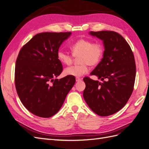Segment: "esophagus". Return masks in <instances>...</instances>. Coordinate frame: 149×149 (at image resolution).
<instances>
[{
  "label": "esophagus",
  "mask_w": 149,
  "mask_h": 149,
  "mask_svg": "<svg viewBox=\"0 0 149 149\" xmlns=\"http://www.w3.org/2000/svg\"><path fill=\"white\" fill-rule=\"evenodd\" d=\"M76 82H78V81H81V79L79 78H76Z\"/></svg>",
  "instance_id": "34e87169"
}]
</instances>
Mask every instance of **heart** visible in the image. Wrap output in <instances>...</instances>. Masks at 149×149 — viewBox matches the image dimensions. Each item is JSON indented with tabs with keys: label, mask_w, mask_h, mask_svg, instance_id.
Wrapping results in <instances>:
<instances>
[{
	"label": "heart",
	"mask_w": 149,
	"mask_h": 149,
	"mask_svg": "<svg viewBox=\"0 0 149 149\" xmlns=\"http://www.w3.org/2000/svg\"><path fill=\"white\" fill-rule=\"evenodd\" d=\"M72 55L61 49H58L56 55L58 61L65 65H70L73 61V58L78 57L80 64L68 67L65 70L66 75L80 77L87 73L88 66H94L101 62L104 55V48L101 44L93 43L91 40L79 39L70 47Z\"/></svg>",
	"instance_id": "heart-1"
}]
</instances>
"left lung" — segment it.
Masks as SVG:
<instances>
[{"label": "left lung", "instance_id": "left-lung-1", "mask_svg": "<svg viewBox=\"0 0 149 149\" xmlns=\"http://www.w3.org/2000/svg\"><path fill=\"white\" fill-rule=\"evenodd\" d=\"M89 34L102 40L104 46L103 58L91 73L102 82L84 78L83 97L96 114L110 116L120 110L132 93L136 74L134 54L126 40L116 31H90Z\"/></svg>", "mask_w": 149, "mask_h": 149}]
</instances>
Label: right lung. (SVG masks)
<instances>
[{
    "label": "right lung",
    "instance_id": "add662e5",
    "mask_svg": "<svg viewBox=\"0 0 149 149\" xmlns=\"http://www.w3.org/2000/svg\"><path fill=\"white\" fill-rule=\"evenodd\" d=\"M71 32L35 35L22 47L16 60L15 84L23 105L40 118H50L60 109L76 79L58 77L63 71L56 53Z\"/></svg>",
    "mask_w": 149,
    "mask_h": 149
}]
</instances>
